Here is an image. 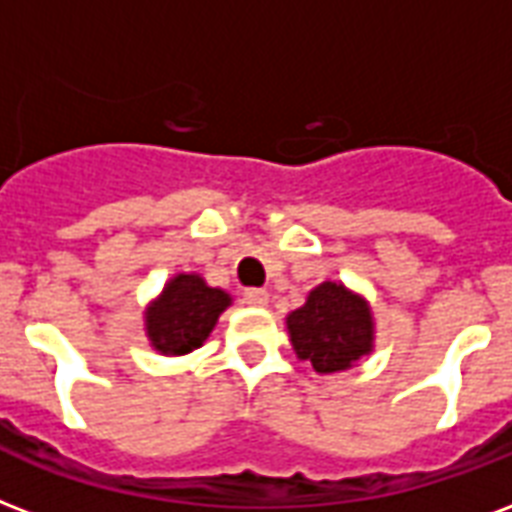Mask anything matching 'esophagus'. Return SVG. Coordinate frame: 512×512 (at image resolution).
Masks as SVG:
<instances>
[{
    "instance_id": "1",
    "label": "esophagus",
    "mask_w": 512,
    "mask_h": 512,
    "mask_svg": "<svg viewBox=\"0 0 512 512\" xmlns=\"http://www.w3.org/2000/svg\"><path fill=\"white\" fill-rule=\"evenodd\" d=\"M244 304L260 309V306L268 304V293L266 290H260V287H249V290H244Z\"/></svg>"
}]
</instances>
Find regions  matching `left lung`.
Returning <instances> with one entry per match:
<instances>
[{
    "label": "left lung",
    "instance_id": "1",
    "mask_svg": "<svg viewBox=\"0 0 512 512\" xmlns=\"http://www.w3.org/2000/svg\"><path fill=\"white\" fill-rule=\"evenodd\" d=\"M287 333L295 355L317 374L347 372L374 350L372 306L344 282H323L287 314Z\"/></svg>",
    "mask_w": 512,
    "mask_h": 512
}]
</instances>
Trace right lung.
Wrapping results in <instances>:
<instances>
[{
	"instance_id": "1",
	"label": "right lung",
	"mask_w": 512,
	"mask_h": 512,
	"mask_svg": "<svg viewBox=\"0 0 512 512\" xmlns=\"http://www.w3.org/2000/svg\"><path fill=\"white\" fill-rule=\"evenodd\" d=\"M230 304V293L211 287L195 271L170 276L162 293L143 312L149 344L160 355H187L198 350Z\"/></svg>"
}]
</instances>
